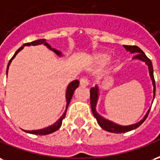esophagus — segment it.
Returning a JSON list of instances; mask_svg holds the SVG:
<instances>
[{"label": "esophagus", "instance_id": "esophagus-1", "mask_svg": "<svg viewBox=\"0 0 160 160\" xmlns=\"http://www.w3.org/2000/svg\"><path fill=\"white\" fill-rule=\"evenodd\" d=\"M88 80L87 78H82L80 79V85L82 86V87H86V86H88Z\"/></svg>", "mask_w": 160, "mask_h": 160}]
</instances>
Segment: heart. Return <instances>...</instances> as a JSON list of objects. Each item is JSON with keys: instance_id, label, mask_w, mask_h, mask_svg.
I'll list each match as a JSON object with an SVG mask.
<instances>
[{"instance_id": "heart-1", "label": "heart", "mask_w": 160, "mask_h": 160, "mask_svg": "<svg viewBox=\"0 0 160 160\" xmlns=\"http://www.w3.org/2000/svg\"><path fill=\"white\" fill-rule=\"evenodd\" d=\"M110 59V56L106 53H98L95 55V60L99 65H105L108 62V60Z\"/></svg>"}]
</instances>
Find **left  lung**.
<instances>
[{
  "label": "left lung",
  "instance_id": "left-lung-1",
  "mask_svg": "<svg viewBox=\"0 0 160 160\" xmlns=\"http://www.w3.org/2000/svg\"><path fill=\"white\" fill-rule=\"evenodd\" d=\"M123 47L125 48V49H126L127 51H129L131 53H136V55L133 57V59H140V60L145 62L146 64L148 65L149 70V74H150V78L152 79V85H153V97H154L156 87H155V81L154 77H153V69H152V61L146 56L144 52L137 46L123 45ZM98 94H99V88H98L97 86H95V87H94V88H92L91 89H90V105H91L92 112L94 114V117L96 118V120H97V123H99V125H100L102 129H105V130H107V131H109V132L124 133L128 132V131H130V130L136 129V128H138V127L145 121L146 118H148L149 111L151 109V108L149 109L148 112V113L145 115L144 118L142 120H141L138 123H135V124H131V125H129V126H122V125L117 124V123H113V122H112V121H109V120L106 119V118H102L101 115H99V114L97 113V112L95 110V107H96V103H97Z\"/></svg>",
  "mask_w": 160,
  "mask_h": 160
}]
</instances>
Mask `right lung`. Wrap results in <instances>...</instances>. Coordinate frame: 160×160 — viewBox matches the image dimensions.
Returning a JSON list of instances; mask_svg holds the SVG:
<instances>
[{"label": "right lung", "mask_w": 160, "mask_h": 160, "mask_svg": "<svg viewBox=\"0 0 160 160\" xmlns=\"http://www.w3.org/2000/svg\"><path fill=\"white\" fill-rule=\"evenodd\" d=\"M39 44H43L44 46H46L48 48H49L50 50H52L53 51L54 53L57 54V55H61V53L58 51V50L54 49V48H52V47L50 46L48 43L47 42L46 40L45 39H39V40H37V41H34V42H27V43H24L23 46L19 48L17 51H16V53H14V55L12 57V59L9 60V63H8V68H7V75H8V67L10 66V64H11L12 60V59L14 58L16 54L20 51L21 49H23V48L24 46H31V45H39ZM79 85V81L78 80H75V81H72L70 84L68 85V87H67V89H66V112H64L61 117L59 118V119L54 123L53 125H50V126L47 127V128H44V129H37V130H24L25 132L27 133H30V134H34V135H38V136H44V135H48V134H51V133L54 132L56 131L57 129H59V127L61 126V124H62V120L65 118L66 117V110H67V107H68V105L70 103V101L72 100V95H73V93L75 91V89L78 87Z\"/></svg>", "instance_id": "obj_1"}]
</instances>
